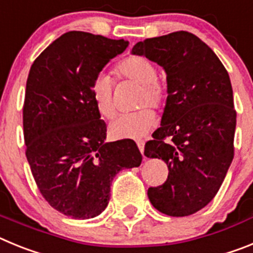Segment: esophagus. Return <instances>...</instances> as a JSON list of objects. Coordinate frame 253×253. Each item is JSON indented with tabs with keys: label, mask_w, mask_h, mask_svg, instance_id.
Wrapping results in <instances>:
<instances>
[{
	"label": "esophagus",
	"mask_w": 253,
	"mask_h": 253,
	"mask_svg": "<svg viewBox=\"0 0 253 253\" xmlns=\"http://www.w3.org/2000/svg\"><path fill=\"white\" fill-rule=\"evenodd\" d=\"M137 146H138V148H139V151H140V153L143 154V152H144V140H137Z\"/></svg>",
	"instance_id": "34e87169"
}]
</instances>
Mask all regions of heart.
Instances as JSON below:
<instances>
[{
	"label": "heart",
	"instance_id": "heart-1",
	"mask_svg": "<svg viewBox=\"0 0 253 253\" xmlns=\"http://www.w3.org/2000/svg\"><path fill=\"white\" fill-rule=\"evenodd\" d=\"M120 77L128 78L142 86L139 105L160 107L166 99V88L157 81V68L148 58L131 55L125 58L115 68ZM91 95L100 115L105 119H113L116 113L113 97V81L107 75L95 78ZM156 123V114L149 107H143L135 113L124 114L110 124V133L119 139H138L144 137Z\"/></svg>",
	"mask_w": 253,
	"mask_h": 253
}]
</instances>
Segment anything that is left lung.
I'll list each match as a JSON object with an SVG mask.
<instances>
[{"label":"left lung","mask_w":253,"mask_h":253,"mask_svg":"<svg viewBox=\"0 0 253 253\" xmlns=\"http://www.w3.org/2000/svg\"><path fill=\"white\" fill-rule=\"evenodd\" d=\"M131 54L148 58L167 76L161 126L144 154L165 161L169 176L149 187V202L166 215H191L213 200L233 160L231 80L215 53L187 31L139 42Z\"/></svg>","instance_id":"obj_1"}]
</instances>
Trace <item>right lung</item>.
Listing matches in <instances>:
<instances>
[{"label": "right lung", "instance_id": "obj_1", "mask_svg": "<svg viewBox=\"0 0 253 253\" xmlns=\"http://www.w3.org/2000/svg\"><path fill=\"white\" fill-rule=\"evenodd\" d=\"M129 45L84 31L54 40L31 66L22 110L26 158L50 207L73 219L101 214L119 171L140 166L135 142H106L91 95L95 78Z\"/></svg>", "mask_w": 253, "mask_h": 253}]
</instances>
